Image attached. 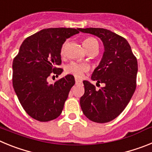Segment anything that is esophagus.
Returning <instances> with one entry per match:
<instances>
[{"label":"esophagus","mask_w":152,"mask_h":152,"mask_svg":"<svg viewBox=\"0 0 152 152\" xmlns=\"http://www.w3.org/2000/svg\"><path fill=\"white\" fill-rule=\"evenodd\" d=\"M75 83L76 84H81L82 83V80H80V79H77V78H75Z\"/></svg>","instance_id":"esophagus-1"}]
</instances>
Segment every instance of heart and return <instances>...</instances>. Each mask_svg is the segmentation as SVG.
<instances>
[{
  "label": "heart",
  "instance_id": "b5f03b06",
  "mask_svg": "<svg viewBox=\"0 0 152 152\" xmlns=\"http://www.w3.org/2000/svg\"><path fill=\"white\" fill-rule=\"evenodd\" d=\"M66 42L61 45L60 48V55L61 56H64L65 54V48H66ZM83 45H84L85 50L88 52L90 49L93 48H99V44L96 39L93 37H88L83 42ZM89 70V67L85 64L82 63L75 62L72 61L70 64H68L65 68V71L68 74L74 75L76 77H81L83 76V74L84 72H88Z\"/></svg>",
  "mask_w": 152,
  "mask_h": 152
}]
</instances>
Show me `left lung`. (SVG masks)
<instances>
[{"instance_id":"obj_1","label":"left lung","mask_w":152,"mask_h":152,"mask_svg":"<svg viewBox=\"0 0 152 152\" xmlns=\"http://www.w3.org/2000/svg\"><path fill=\"white\" fill-rule=\"evenodd\" d=\"M79 30L95 35L103 41L104 53L91 79L97 81V84H105L96 91L94 84L84 80V94L80 97V107L91 121L108 123L124 110L135 92L136 57L127 40L110 30L103 28H80Z\"/></svg>"}]
</instances>
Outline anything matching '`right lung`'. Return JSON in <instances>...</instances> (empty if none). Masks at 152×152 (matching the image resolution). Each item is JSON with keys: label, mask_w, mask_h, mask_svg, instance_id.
<instances>
[{"label": "right lung", "mask_w": 152, "mask_h": 152, "mask_svg": "<svg viewBox=\"0 0 152 152\" xmlns=\"http://www.w3.org/2000/svg\"><path fill=\"white\" fill-rule=\"evenodd\" d=\"M79 29H42L24 40L13 58V89L24 110L34 119L51 121L62 112L75 77L68 75L53 84H49L48 78L62 73V68H58L61 45L78 33Z\"/></svg>", "instance_id": "obj_1"}]
</instances>
